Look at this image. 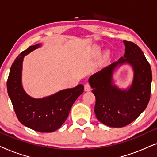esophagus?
<instances>
[{"instance_id": "obj_1", "label": "esophagus", "mask_w": 157, "mask_h": 157, "mask_svg": "<svg viewBox=\"0 0 157 157\" xmlns=\"http://www.w3.org/2000/svg\"><path fill=\"white\" fill-rule=\"evenodd\" d=\"M90 90H91L90 85L89 83H86V84L85 85V91H90Z\"/></svg>"}]
</instances>
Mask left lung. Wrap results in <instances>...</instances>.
Masks as SVG:
<instances>
[{"instance_id":"8db88e82","label":"left lung","mask_w":157,"mask_h":157,"mask_svg":"<svg viewBox=\"0 0 157 157\" xmlns=\"http://www.w3.org/2000/svg\"><path fill=\"white\" fill-rule=\"evenodd\" d=\"M125 54L90 77L95 96V113L98 120L108 126L121 128L130 124L146 109L151 95V66L143 52L131 41L124 40ZM130 63L134 69V80L130 89L121 91L112 85V76L118 64Z\"/></svg>"}]
</instances>
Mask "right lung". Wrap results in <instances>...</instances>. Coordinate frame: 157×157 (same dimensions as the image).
Wrapping results in <instances>:
<instances>
[{
  "mask_svg": "<svg viewBox=\"0 0 157 157\" xmlns=\"http://www.w3.org/2000/svg\"><path fill=\"white\" fill-rule=\"evenodd\" d=\"M39 47V44L31 46L16 57L8 77L7 90L16 116L23 125L39 132H53L66 121L73 103L84 91V86L78 85L41 99L27 95L21 85L23 59Z\"/></svg>",
  "mask_w": 157,
  "mask_h": 157,
  "instance_id": "right-lung-1",
  "label": "right lung"
}]
</instances>
